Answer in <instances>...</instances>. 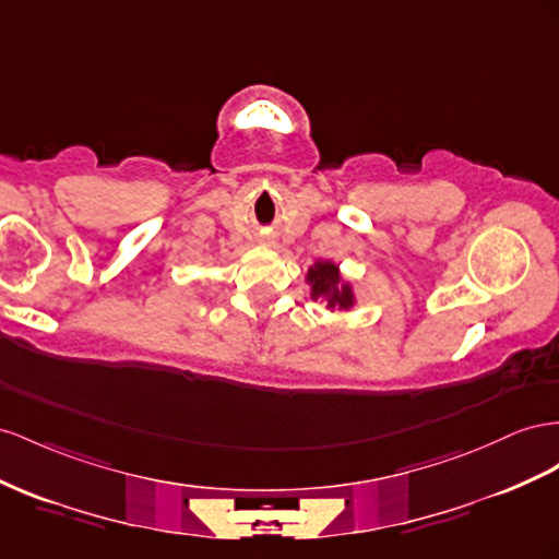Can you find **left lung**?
<instances>
[{
    "label": "left lung",
    "instance_id": "1",
    "mask_svg": "<svg viewBox=\"0 0 559 559\" xmlns=\"http://www.w3.org/2000/svg\"><path fill=\"white\" fill-rule=\"evenodd\" d=\"M306 280L310 284V298L326 300L329 310H350L355 306L353 286L343 282L336 263L317 261L312 267H308Z\"/></svg>",
    "mask_w": 559,
    "mask_h": 559
}]
</instances>
